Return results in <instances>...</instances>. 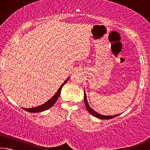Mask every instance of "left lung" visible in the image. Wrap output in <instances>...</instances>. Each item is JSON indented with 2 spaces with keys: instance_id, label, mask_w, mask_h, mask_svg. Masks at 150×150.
I'll return each instance as SVG.
<instances>
[{
  "instance_id": "8db88e82",
  "label": "left lung",
  "mask_w": 150,
  "mask_h": 150,
  "mask_svg": "<svg viewBox=\"0 0 150 150\" xmlns=\"http://www.w3.org/2000/svg\"><path fill=\"white\" fill-rule=\"evenodd\" d=\"M84 100H85V107L87 108V111L89 112L91 115H92L93 116H95V117L98 118H100V119H103V120H107V119H110V118H115L116 116H118L120 115V114H118V115H114V116H105V115H100V114L96 112V111H95L93 110V109L91 108L90 107V106L88 105V102H87V96H86V94L85 92L84 93Z\"/></svg>"
}]
</instances>
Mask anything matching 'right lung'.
<instances>
[{"label": "right lung", "mask_w": 150, "mask_h": 150, "mask_svg": "<svg viewBox=\"0 0 150 150\" xmlns=\"http://www.w3.org/2000/svg\"><path fill=\"white\" fill-rule=\"evenodd\" d=\"M69 77H68L67 79H66L64 81V83H63V84L61 85V87H59V89H58V91H57L56 93H55V95L53 96L49 100L47 101V102L45 103H44V105H40L39 106H36V107H34V108H23L24 110H26L28 112H40L46 110H47V109H49L51 107H52V106L54 105V104L55 103V102L57 101V98H59V96L60 95V93H61V91H62V88L63 87V86L67 82L68 80H69Z\"/></svg>", "instance_id": "add662e5"}]
</instances>
